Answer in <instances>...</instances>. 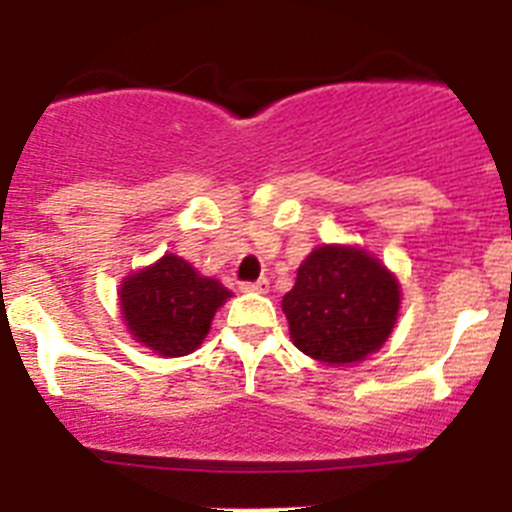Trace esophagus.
I'll use <instances>...</instances> for the list:
<instances>
[{
    "label": "esophagus",
    "mask_w": 512,
    "mask_h": 512,
    "mask_svg": "<svg viewBox=\"0 0 512 512\" xmlns=\"http://www.w3.org/2000/svg\"><path fill=\"white\" fill-rule=\"evenodd\" d=\"M241 292H256V295H264L269 292V279H256V282H243Z\"/></svg>",
    "instance_id": "34e87169"
}]
</instances>
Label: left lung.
Wrapping results in <instances>:
<instances>
[{
	"label": "left lung",
	"mask_w": 512,
	"mask_h": 512,
	"mask_svg": "<svg viewBox=\"0 0 512 512\" xmlns=\"http://www.w3.org/2000/svg\"><path fill=\"white\" fill-rule=\"evenodd\" d=\"M400 300V282L377 256L348 243H323L300 264L282 310L302 354L346 366L387 343Z\"/></svg>",
	"instance_id": "8db88e82"
}]
</instances>
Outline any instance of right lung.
<instances>
[{
  "label": "right lung",
  "instance_id": "add662e5",
  "mask_svg": "<svg viewBox=\"0 0 512 512\" xmlns=\"http://www.w3.org/2000/svg\"><path fill=\"white\" fill-rule=\"evenodd\" d=\"M117 297L133 341L164 359H176L202 346L215 312L233 292L217 279L202 277L182 256L164 253L122 279Z\"/></svg>",
  "mask_w": 512,
  "mask_h": 512
}]
</instances>
